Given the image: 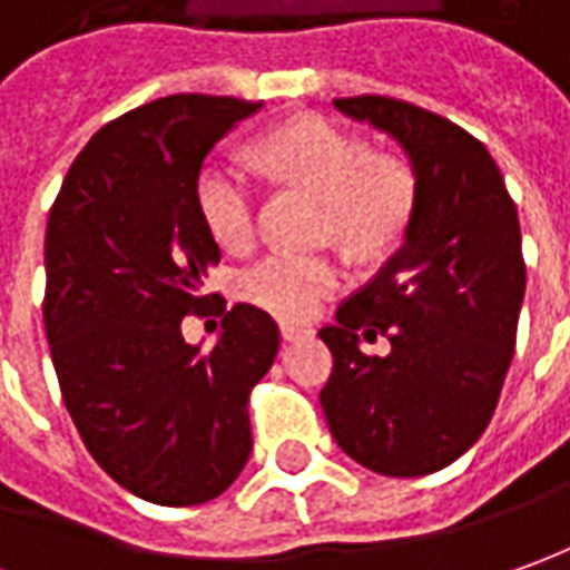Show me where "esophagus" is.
<instances>
[{"label": "esophagus", "instance_id": "1", "mask_svg": "<svg viewBox=\"0 0 570 570\" xmlns=\"http://www.w3.org/2000/svg\"><path fill=\"white\" fill-rule=\"evenodd\" d=\"M308 334H312V331H308V327H302V324H289V321H286V324H281V336H284L286 343L302 340V336H308Z\"/></svg>", "mask_w": 570, "mask_h": 570}]
</instances>
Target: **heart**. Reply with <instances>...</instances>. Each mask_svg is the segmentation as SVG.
Returning <instances> with one entry per match:
<instances>
[{
    "label": "heart",
    "mask_w": 570,
    "mask_h": 570,
    "mask_svg": "<svg viewBox=\"0 0 570 570\" xmlns=\"http://www.w3.org/2000/svg\"><path fill=\"white\" fill-rule=\"evenodd\" d=\"M258 155L286 184L324 199V227L358 253H383L405 234L415 212V174L402 158H374L365 139L321 118H302L258 142ZM196 205L208 234L224 249L255 239L258 187L227 161H208L196 180ZM343 284L327 255L271 253L243 271L239 293L289 321L312 317Z\"/></svg>",
    "instance_id": "1"
}]
</instances>
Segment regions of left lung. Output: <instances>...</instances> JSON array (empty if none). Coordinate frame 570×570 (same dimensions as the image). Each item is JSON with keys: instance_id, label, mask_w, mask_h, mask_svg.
Returning a JSON list of instances; mask_svg holds the SVG:
<instances>
[{"instance_id": "8db88e82", "label": "left lung", "mask_w": 570, "mask_h": 570, "mask_svg": "<svg viewBox=\"0 0 570 570\" xmlns=\"http://www.w3.org/2000/svg\"><path fill=\"white\" fill-rule=\"evenodd\" d=\"M334 106L402 142L417 193L399 253L317 331L334 355L321 409L350 459L424 478L497 412L528 281L518 212L493 155L459 124L390 96ZM358 335H386L391 352L365 356Z\"/></svg>"}]
</instances>
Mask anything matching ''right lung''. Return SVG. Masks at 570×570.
<instances>
[{
	"mask_svg": "<svg viewBox=\"0 0 570 570\" xmlns=\"http://www.w3.org/2000/svg\"><path fill=\"white\" fill-rule=\"evenodd\" d=\"M258 106L177 92L108 121L46 224L42 321L61 399L96 464L155 505H203L234 483L253 452L249 393L281 346L268 312L203 289L220 249L199 218V168ZM187 314L222 315L215 347L188 346Z\"/></svg>",
	"mask_w": 570,
	"mask_h": 570,
	"instance_id": "add662e5",
	"label": "right lung"
}]
</instances>
